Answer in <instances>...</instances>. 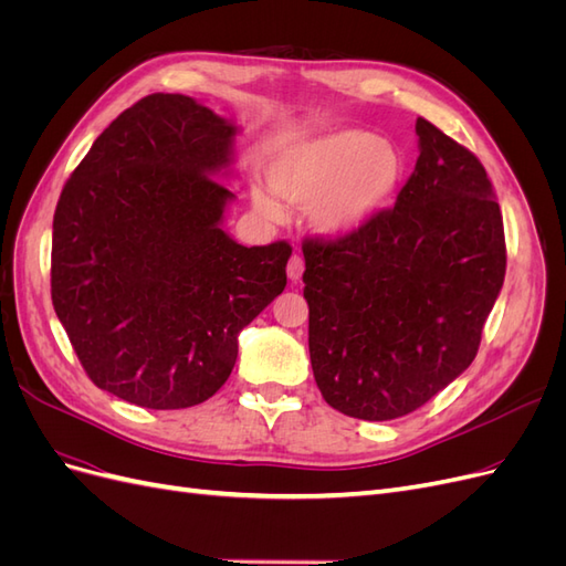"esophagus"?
I'll return each instance as SVG.
<instances>
[{
    "label": "esophagus",
    "instance_id": "obj_1",
    "mask_svg": "<svg viewBox=\"0 0 566 566\" xmlns=\"http://www.w3.org/2000/svg\"><path fill=\"white\" fill-rule=\"evenodd\" d=\"M302 271H304V260L300 254H293L290 256V262H287V279L293 281V283H297L300 279H302Z\"/></svg>",
    "mask_w": 566,
    "mask_h": 566
}]
</instances>
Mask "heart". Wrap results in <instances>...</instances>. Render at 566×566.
Instances as JSON below:
<instances>
[{
	"mask_svg": "<svg viewBox=\"0 0 566 566\" xmlns=\"http://www.w3.org/2000/svg\"><path fill=\"white\" fill-rule=\"evenodd\" d=\"M399 148L366 129H339L290 144L271 158L266 177L283 200L310 205L312 227L328 238H347L382 214L403 181ZM256 212L281 221V200L262 184L252 186Z\"/></svg>",
	"mask_w": 566,
	"mask_h": 566,
	"instance_id": "b5f03b06",
	"label": "heart"
}]
</instances>
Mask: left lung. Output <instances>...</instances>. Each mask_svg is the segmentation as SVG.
<instances>
[{
	"mask_svg": "<svg viewBox=\"0 0 566 566\" xmlns=\"http://www.w3.org/2000/svg\"><path fill=\"white\" fill-rule=\"evenodd\" d=\"M420 156L391 210L354 235L304 241L316 385L339 413L394 420L476 356L505 279V233L486 169L424 117Z\"/></svg>",
	"mask_w": 566,
	"mask_h": 566,
	"instance_id": "obj_1",
	"label": "left lung"
}]
</instances>
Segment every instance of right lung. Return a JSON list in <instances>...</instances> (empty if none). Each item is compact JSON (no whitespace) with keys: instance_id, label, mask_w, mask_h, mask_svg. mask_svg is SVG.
Returning a JSON list of instances; mask_svg holds the SVG:
<instances>
[{"instance_id":"right-lung-1","label":"right lung","mask_w":566,"mask_h":566,"mask_svg":"<svg viewBox=\"0 0 566 566\" xmlns=\"http://www.w3.org/2000/svg\"><path fill=\"white\" fill-rule=\"evenodd\" d=\"M233 119L184 94L117 115L63 186L51 302L92 382L142 408L208 401L238 333L287 283L293 248L224 231Z\"/></svg>"}]
</instances>
